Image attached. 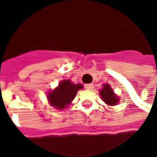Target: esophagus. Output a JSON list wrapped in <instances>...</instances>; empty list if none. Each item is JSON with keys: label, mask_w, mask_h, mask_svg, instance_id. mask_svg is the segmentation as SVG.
I'll use <instances>...</instances> for the list:
<instances>
[{"label": "esophagus", "mask_w": 157, "mask_h": 157, "mask_svg": "<svg viewBox=\"0 0 157 157\" xmlns=\"http://www.w3.org/2000/svg\"><path fill=\"white\" fill-rule=\"evenodd\" d=\"M85 88L87 90H92L93 89V84H86Z\"/></svg>", "instance_id": "obj_1"}]
</instances>
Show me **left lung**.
I'll use <instances>...</instances> for the list:
<instances>
[{"label":"left lung","mask_w":157,"mask_h":157,"mask_svg":"<svg viewBox=\"0 0 157 157\" xmlns=\"http://www.w3.org/2000/svg\"><path fill=\"white\" fill-rule=\"evenodd\" d=\"M100 96L102 98V101L105 102L106 104L110 106H114L119 101L118 96L113 92V89L109 84H103L102 88L100 90Z\"/></svg>","instance_id":"obj_1"}]
</instances>
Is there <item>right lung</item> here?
I'll return each mask as SVG.
<instances>
[{"label":"right lung","instance_id":"right-lung-1","mask_svg":"<svg viewBox=\"0 0 157 157\" xmlns=\"http://www.w3.org/2000/svg\"><path fill=\"white\" fill-rule=\"evenodd\" d=\"M83 88L82 84H74L71 80H63L58 86L48 92L47 98L52 107L59 110L65 109L75 98L76 92Z\"/></svg>","mask_w":157,"mask_h":157}]
</instances>
